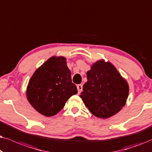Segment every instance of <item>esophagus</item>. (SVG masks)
<instances>
[{"mask_svg": "<svg viewBox=\"0 0 152 152\" xmlns=\"http://www.w3.org/2000/svg\"><path fill=\"white\" fill-rule=\"evenodd\" d=\"M77 89H78V93L81 92L82 90H83V86H82V85L81 84L78 85V86H77Z\"/></svg>", "mask_w": 152, "mask_h": 152, "instance_id": "1", "label": "esophagus"}]
</instances>
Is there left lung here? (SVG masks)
<instances>
[{
	"label": "left lung",
	"instance_id": "1",
	"mask_svg": "<svg viewBox=\"0 0 152 152\" xmlns=\"http://www.w3.org/2000/svg\"><path fill=\"white\" fill-rule=\"evenodd\" d=\"M87 78L80 96L96 117L108 118L126 104L129 86L110 62H96L87 72Z\"/></svg>",
	"mask_w": 152,
	"mask_h": 152
}]
</instances>
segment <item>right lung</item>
<instances>
[{"instance_id": "obj_1", "label": "right lung", "mask_w": 152, "mask_h": 152, "mask_svg": "<svg viewBox=\"0 0 152 152\" xmlns=\"http://www.w3.org/2000/svg\"><path fill=\"white\" fill-rule=\"evenodd\" d=\"M77 92L65 58L51 57L32 75L26 94L37 112L50 117L59 113L68 99Z\"/></svg>"}]
</instances>
